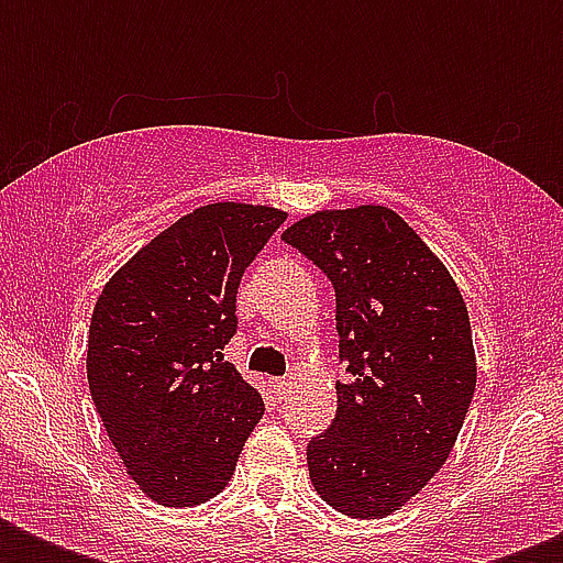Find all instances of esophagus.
Listing matches in <instances>:
<instances>
[{
    "label": "esophagus",
    "mask_w": 563,
    "mask_h": 563,
    "mask_svg": "<svg viewBox=\"0 0 563 563\" xmlns=\"http://www.w3.org/2000/svg\"><path fill=\"white\" fill-rule=\"evenodd\" d=\"M272 388L277 397H283V394L289 391V379H286V376H277V379H272Z\"/></svg>",
    "instance_id": "34e87169"
}]
</instances>
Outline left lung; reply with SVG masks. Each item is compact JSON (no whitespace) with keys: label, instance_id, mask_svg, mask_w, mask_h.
<instances>
[{"label":"left lung","instance_id":"1","mask_svg":"<svg viewBox=\"0 0 563 563\" xmlns=\"http://www.w3.org/2000/svg\"><path fill=\"white\" fill-rule=\"evenodd\" d=\"M333 280L335 418L307 446L327 506L360 520L402 508L453 453L476 388L467 307L453 274L383 203L318 210L283 230Z\"/></svg>","mask_w":563,"mask_h":563}]
</instances>
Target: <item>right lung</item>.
<instances>
[{
	"mask_svg": "<svg viewBox=\"0 0 563 563\" xmlns=\"http://www.w3.org/2000/svg\"><path fill=\"white\" fill-rule=\"evenodd\" d=\"M286 212L216 201L180 216L101 289L87 383L128 476L161 506L212 499L265 411L224 362L236 289Z\"/></svg>",
	"mask_w": 563,
	"mask_h": 563,
	"instance_id": "right-lung-1",
	"label": "right lung"
}]
</instances>
